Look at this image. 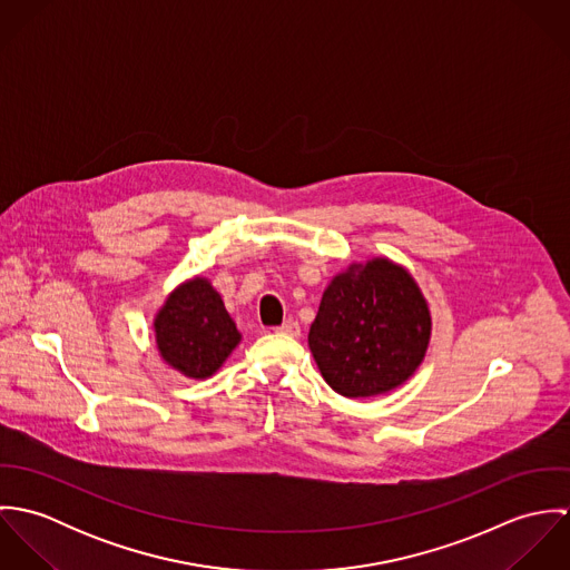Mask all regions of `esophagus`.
I'll list each match as a JSON object with an SVG mask.
<instances>
[{
  "label": "esophagus",
  "instance_id": "esophagus-1",
  "mask_svg": "<svg viewBox=\"0 0 570 570\" xmlns=\"http://www.w3.org/2000/svg\"><path fill=\"white\" fill-rule=\"evenodd\" d=\"M276 331H278V333H283V335H292V337H298V335H301V325H298V323H294V321H287L285 325L278 326Z\"/></svg>",
  "mask_w": 570,
  "mask_h": 570
}]
</instances>
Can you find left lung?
I'll list each match as a JSON object with an SVG mask.
<instances>
[{
	"label": "left lung",
	"instance_id": "8db88e82",
	"mask_svg": "<svg viewBox=\"0 0 570 570\" xmlns=\"http://www.w3.org/2000/svg\"><path fill=\"white\" fill-rule=\"evenodd\" d=\"M430 305L404 265L373 256L351 263L323 292L309 351L326 384L348 400L391 393L425 360Z\"/></svg>",
	"mask_w": 570,
	"mask_h": 570
}]
</instances>
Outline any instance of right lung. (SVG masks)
Here are the masks:
<instances>
[{
  "mask_svg": "<svg viewBox=\"0 0 570 570\" xmlns=\"http://www.w3.org/2000/svg\"><path fill=\"white\" fill-rule=\"evenodd\" d=\"M154 333L164 364L188 380L213 377L242 342L222 294L206 276H193L166 296Z\"/></svg>",
  "mask_w": 570,
  "mask_h": 570,
  "instance_id": "1",
  "label": "right lung"
}]
</instances>
